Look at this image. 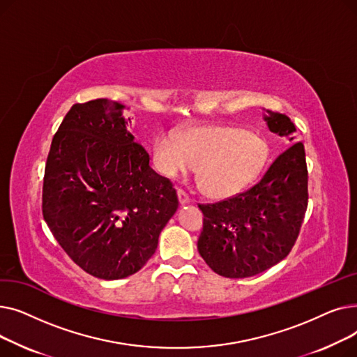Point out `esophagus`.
<instances>
[{"mask_svg": "<svg viewBox=\"0 0 357 357\" xmlns=\"http://www.w3.org/2000/svg\"><path fill=\"white\" fill-rule=\"evenodd\" d=\"M178 199H179V204L181 205H186V204H190V197L186 195L182 190H178Z\"/></svg>", "mask_w": 357, "mask_h": 357, "instance_id": "obj_1", "label": "esophagus"}]
</instances>
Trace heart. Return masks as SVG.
Here are the masks:
<instances>
[{
	"label": "heart",
	"instance_id": "b5f03b06",
	"mask_svg": "<svg viewBox=\"0 0 357 357\" xmlns=\"http://www.w3.org/2000/svg\"><path fill=\"white\" fill-rule=\"evenodd\" d=\"M155 162L166 178L191 172L195 166L201 190L213 198L238 192L252 182L268 158V144L257 135L222 124L182 130L179 137L163 131L155 140Z\"/></svg>",
	"mask_w": 357,
	"mask_h": 357
}]
</instances>
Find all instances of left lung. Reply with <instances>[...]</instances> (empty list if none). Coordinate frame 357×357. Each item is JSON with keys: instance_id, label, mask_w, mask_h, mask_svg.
Wrapping results in <instances>:
<instances>
[{"instance_id": "8db88e82", "label": "left lung", "mask_w": 357, "mask_h": 357, "mask_svg": "<svg viewBox=\"0 0 357 357\" xmlns=\"http://www.w3.org/2000/svg\"><path fill=\"white\" fill-rule=\"evenodd\" d=\"M272 133L292 144L246 192L215 204L198 205L204 226L198 238L201 257L215 273L250 278L275 266L291 252L308 204L305 150L295 126L280 112L265 109Z\"/></svg>"}]
</instances>
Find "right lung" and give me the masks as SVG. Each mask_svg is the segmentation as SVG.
<instances>
[{"instance_id":"1","label":"right lung","mask_w":357,"mask_h":357,"mask_svg":"<svg viewBox=\"0 0 357 357\" xmlns=\"http://www.w3.org/2000/svg\"><path fill=\"white\" fill-rule=\"evenodd\" d=\"M126 108L107 98L72 105L45 169L42 207L53 237L79 268L105 280L139 272L178 210L171 181L149 166L127 130Z\"/></svg>"}]
</instances>
